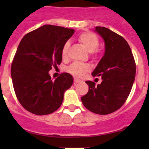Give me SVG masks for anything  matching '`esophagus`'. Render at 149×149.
Masks as SVG:
<instances>
[{"mask_svg": "<svg viewBox=\"0 0 149 149\" xmlns=\"http://www.w3.org/2000/svg\"><path fill=\"white\" fill-rule=\"evenodd\" d=\"M80 82H81V80H79V79L77 78L74 79V84H77V83H80Z\"/></svg>", "mask_w": 149, "mask_h": 149, "instance_id": "34e87169", "label": "esophagus"}]
</instances>
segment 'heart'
<instances>
[{"label": "heart", "mask_w": 149, "mask_h": 149, "mask_svg": "<svg viewBox=\"0 0 149 149\" xmlns=\"http://www.w3.org/2000/svg\"><path fill=\"white\" fill-rule=\"evenodd\" d=\"M77 39L79 42L84 46L87 51L90 53H95L97 51L96 49L99 45V39L95 33L91 32H84L78 36ZM68 48H69V43L67 42L63 45L62 48L61 55L63 59L66 58ZM67 70L74 75L82 77L90 70V66L86 63H74L67 68Z\"/></svg>", "instance_id": "obj_1"}]
</instances>
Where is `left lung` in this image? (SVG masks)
Returning <instances> with one entry per match:
<instances>
[{"mask_svg": "<svg viewBox=\"0 0 149 149\" xmlns=\"http://www.w3.org/2000/svg\"><path fill=\"white\" fill-rule=\"evenodd\" d=\"M95 31L104 39L105 52L92 74L101 76L102 81L98 85L86 81L89 91L81 101L91 112L107 115L119 110L127 100L135 79L136 64L122 36L104 27H96Z\"/></svg>", "mask_w": 149, "mask_h": 149, "instance_id": "8db88e82", "label": "left lung"}]
</instances>
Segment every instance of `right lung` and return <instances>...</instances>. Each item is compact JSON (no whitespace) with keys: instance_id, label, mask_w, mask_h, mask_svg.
Instances as JSON below:
<instances>
[{"instance_id":"obj_1","label":"right lung","mask_w":149,"mask_h":149,"mask_svg":"<svg viewBox=\"0 0 149 149\" xmlns=\"http://www.w3.org/2000/svg\"><path fill=\"white\" fill-rule=\"evenodd\" d=\"M73 29L46 24L26 34L18 45L11 65L13 87L24 108L36 115H48L61 106L73 77L62 73L54 81L49 71L62 62L63 45Z\"/></svg>"}]
</instances>
